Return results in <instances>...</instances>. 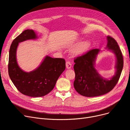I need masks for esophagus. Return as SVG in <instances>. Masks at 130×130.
<instances>
[{
    "label": "esophagus",
    "mask_w": 130,
    "mask_h": 130,
    "mask_svg": "<svg viewBox=\"0 0 130 130\" xmlns=\"http://www.w3.org/2000/svg\"><path fill=\"white\" fill-rule=\"evenodd\" d=\"M66 68L67 69H70L71 67V63L70 61H67L66 62Z\"/></svg>",
    "instance_id": "1"
}]
</instances>
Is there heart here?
Returning <instances> with one entry per match:
<instances>
[{
	"label": "heart",
	"mask_w": 130,
	"mask_h": 130,
	"mask_svg": "<svg viewBox=\"0 0 130 130\" xmlns=\"http://www.w3.org/2000/svg\"><path fill=\"white\" fill-rule=\"evenodd\" d=\"M91 46V43L89 40H84V41L78 43L76 46L73 48L72 53L73 54L76 55L83 54L88 51L90 48Z\"/></svg>",
	"instance_id": "obj_1"
}]
</instances>
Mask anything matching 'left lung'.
<instances>
[{
    "label": "left lung",
    "instance_id": "left-lung-1",
    "mask_svg": "<svg viewBox=\"0 0 130 130\" xmlns=\"http://www.w3.org/2000/svg\"><path fill=\"white\" fill-rule=\"evenodd\" d=\"M106 48L116 55L115 75L108 79L103 78L95 68L98 49H93L85 54L75 58L74 69L75 79L74 88L78 93L86 97H95L104 95L111 91L118 82L123 68V57L117 41L110 36L107 37Z\"/></svg>",
    "mask_w": 130,
    "mask_h": 130
}]
</instances>
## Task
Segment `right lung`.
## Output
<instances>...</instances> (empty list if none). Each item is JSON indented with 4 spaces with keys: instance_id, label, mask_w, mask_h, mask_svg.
<instances>
[{
    "instance_id": "obj_1",
    "label": "right lung",
    "mask_w": 130,
    "mask_h": 130,
    "mask_svg": "<svg viewBox=\"0 0 130 130\" xmlns=\"http://www.w3.org/2000/svg\"><path fill=\"white\" fill-rule=\"evenodd\" d=\"M37 38L32 29H26L18 35L11 45L8 64L9 76L17 89L24 95L33 97H42L50 93L66 68L64 59L48 56L36 69L29 73L20 68L16 57L19 43Z\"/></svg>"
}]
</instances>
